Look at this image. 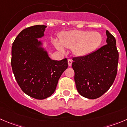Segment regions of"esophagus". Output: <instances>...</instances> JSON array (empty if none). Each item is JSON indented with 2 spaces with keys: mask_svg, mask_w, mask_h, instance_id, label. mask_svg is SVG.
<instances>
[{
  "mask_svg": "<svg viewBox=\"0 0 127 127\" xmlns=\"http://www.w3.org/2000/svg\"><path fill=\"white\" fill-rule=\"evenodd\" d=\"M67 62H68V65L69 66H71V65H72V60H70V59H69L68 61H67Z\"/></svg>",
  "mask_w": 127,
  "mask_h": 127,
  "instance_id": "obj_1",
  "label": "esophagus"
}]
</instances>
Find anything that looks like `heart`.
Listing matches in <instances>:
<instances>
[{
  "mask_svg": "<svg viewBox=\"0 0 127 127\" xmlns=\"http://www.w3.org/2000/svg\"><path fill=\"white\" fill-rule=\"evenodd\" d=\"M60 43L55 41L57 48L61 51L63 47L72 49L73 53L77 56H86L93 52L100 45L102 37L98 32L88 31L72 30L64 33L60 38Z\"/></svg>",
  "mask_w": 127,
  "mask_h": 127,
  "instance_id": "1",
  "label": "heart"
}]
</instances>
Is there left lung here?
Returning a JSON list of instances; mask_svg holds the SVG:
<instances>
[{"label":"left lung","instance_id":"left-lung-1","mask_svg":"<svg viewBox=\"0 0 127 127\" xmlns=\"http://www.w3.org/2000/svg\"><path fill=\"white\" fill-rule=\"evenodd\" d=\"M107 45L89 55L73 58L76 89L89 99L100 97L110 89L117 76L119 52L115 37L106 31Z\"/></svg>","mask_w":127,"mask_h":127}]
</instances>
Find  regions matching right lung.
Wrapping results in <instances>:
<instances>
[{
  "instance_id": "1",
  "label": "right lung",
  "mask_w": 127,
  "mask_h": 127,
  "mask_svg": "<svg viewBox=\"0 0 127 127\" xmlns=\"http://www.w3.org/2000/svg\"><path fill=\"white\" fill-rule=\"evenodd\" d=\"M45 25H35L17 35L12 46V71L23 92L42 100L54 93L63 72L67 68L66 58L55 61L40 47L37 38L44 35Z\"/></svg>"
}]
</instances>
